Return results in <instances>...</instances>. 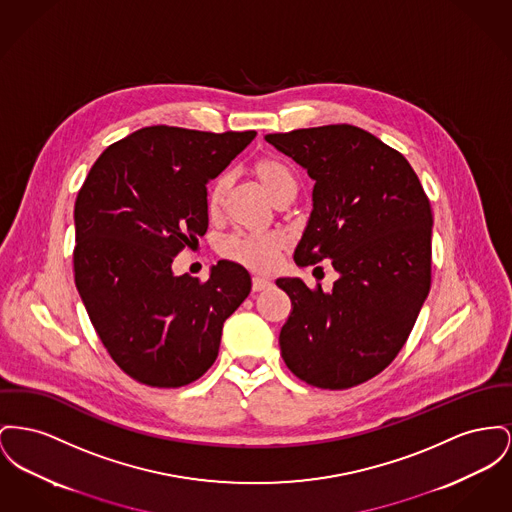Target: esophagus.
I'll use <instances>...</instances> for the list:
<instances>
[{
	"label": "esophagus",
	"mask_w": 512,
	"mask_h": 512,
	"mask_svg": "<svg viewBox=\"0 0 512 512\" xmlns=\"http://www.w3.org/2000/svg\"><path fill=\"white\" fill-rule=\"evenodd\" d=\"M269 286H271L269 280H265V278H261V276H255V278H253V292H263V290H267Z\"/></svg>",
	"instance_id": "1"
}]
</instances>
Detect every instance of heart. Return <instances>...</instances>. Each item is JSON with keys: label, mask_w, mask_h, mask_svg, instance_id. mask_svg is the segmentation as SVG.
I'll use <instances>...</instances> for the list:
<instances>
[{"label": "heart", "mask_w": 512, "mask_h": 512, "mask_svg": "<svg viewBox=\"0 0 512 512\" xmlns=\"http://www.w3.org/2000/svg\"><path fill=\"white\" fill-rule=\"evenodd\" d=\"M251 174L257 183L271 197L272 203L286 205L298 193V178L294 170L276 156H259L251 164ZM228 191V178L220 176L212 181L207 191V211L211 216H218L224 205ZM284 249V240L276 234L251 236V234H234L220 243V255L228 261H234L241 267L255 272H271L280 261Z\"/></svg>", "instance_id": "1"}]
</instances>
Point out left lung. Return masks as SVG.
Masks as SVG:
<instances>
[{"instance_id":"8db88e82","label":"left lung","mask_w":512,"mask_h":512,"mask_svg":"<svg viewBox=\"0 0 512 512\" xmlns=\"http://www.w3.org/2000/svg\"><path fill=\"white\" fill-rule=\"evenodd\" d=\"M265 139L315 180L296 263L331 259L340 274L329 294L321 284L307 288L300 278L276 280L292 300L278 338L282 358L307 385L356 387L398 356L429 294V199L410 162L356 125Z\"/></svg>"}]
</instances>
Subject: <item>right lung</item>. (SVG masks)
Returning a JSON list of instances; mask_svg holds the SVG:
<instances>
[{
	"label": "right lung",
	"instance_id": "add662e5",
	"mask_svg": "<svg viewBox=\"0 0 512 512\" xmlns=\"http://www.w3.org/2000/svg\"><path fill=\"white\" fill-rule=\"evenodd\" d=\"M255 131L143 127L92 164L75 201V286L104 348L131 379L176 389L207 373L224 321L251 292L238 263L172 271L209 228L207 183Z\"/></svg>",
	"mask_w": 512,
	"mask_h": 512
}]
</instances>
